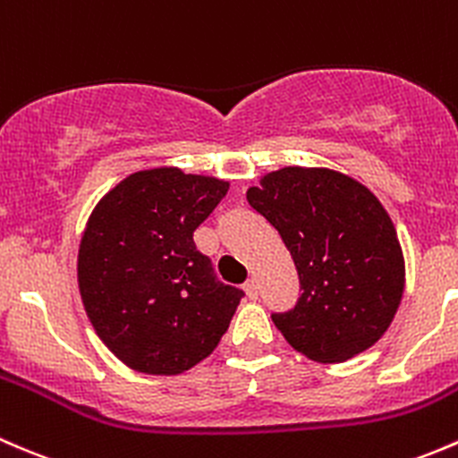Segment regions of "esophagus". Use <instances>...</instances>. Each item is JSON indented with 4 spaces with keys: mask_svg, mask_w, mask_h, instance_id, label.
Segmentation results:
<instances>
[{
    "mask_svg": "<svg viewBox=\"0 0 458 458\" xmlns=\"http://www.w3.org/2000/svg\"><path fill=\"white\" fill-rule=\"evenodd\" d=\"M244 291H247L249 298H251V300H258V293H260V286H258V282L253 280V277H251V280L244 282Z\"/></svg>",
    "mask_w": 458,
    "mask_h": 458,
    "instance_id": "obj_1",
    "label": "esophagus"
}]
</instances>
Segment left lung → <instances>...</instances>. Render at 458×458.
<instances>
[{
  "label": "left lung",
  "mask_w": 458,
  "mask_h": 458,
  "mask_svg": "<svg viewBox=\"0 0 458 458\" xmlns=\"http://www.w3.org/2000/svg\"><path fill=\"white\" fill-rule=\"evenodd\" d=\"M247 200L280 233L301 295L273 313L295 351L337 364L388 331L405 284L393 220L369 187L327 167H282L249 187Z\"/></svg>",
  "instance_id": "left-lung-1"
}]
</instances>
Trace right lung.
<instances>
[{
	"label": "right lung",
	"mask_w": 458,
	"mask_h": 458,
	"mask_svg": "<svg viewBox=\"0 0 458 458\" xmlns=\"http://www.w3.org/2000/svg\"><path fill=\"white\" fill-rule=\"evenodd\" d=\"M227 181L178 167L143 169L89 214L77 277L94 331L130 369L181 375L227 333L242 291L223 284L194 244Z\"/></svg>",
	"instance_id": "right-lung-1"
}]
</instances>
